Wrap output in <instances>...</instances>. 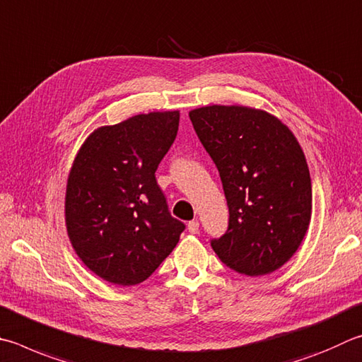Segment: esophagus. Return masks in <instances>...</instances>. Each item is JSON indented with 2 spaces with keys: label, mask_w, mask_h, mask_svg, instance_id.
<instances>
[{
  "label": "esophagus",
  "mask_w": 362,
  "mask_h": 362,
  "mask_svg": "<svg viewBox=\"0 0 362 362\" xmlns=\"http://www.w3.org/2000/svg\"><path fill=\"white\" fill-rule=\"evenodd\" d=\"M188 231L192 234L199 233V221L198 220H192L188 223Z\"/></svg>",
  "instance_id": "34e87169"
}]
</instances>
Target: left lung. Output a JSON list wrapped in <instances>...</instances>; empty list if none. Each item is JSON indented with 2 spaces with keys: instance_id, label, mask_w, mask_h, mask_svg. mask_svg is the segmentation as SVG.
I'll list each match as a JSON object with an SVG mask.
<instances>
[{
  "instance_id": "1",
  "label": "left lung",
  "mask_w": 362,
  "mask_h": 362,
  "mask_svg": "<svg viewBox=\"0 0 362 362\" xmlns=\"http://www.w3.org/2000/svg\"><path fill=\"white\" fill-rule=\"evenodd\" d=\"M189 120L220 173L229 209L212 239L229 269L258 277L277 271L310 225L312 180L304 152L277 117L244 106H206Z\"/></svg>"
}]
</instances>
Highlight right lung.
<instances>
[{
    "instance_id": "right-lung-1",
    "label": "right lung",
    "mask_w": 362,
    "mask_h": 362,
    "mask_svg": "<svg viewBox=\"0 0 362 362\" xmlns=\"http://www.w3.org/2000/svg\"><path fill=\"white\" fill-rule=\"evenodd\" d=\"M179 118V110L150 112L98 128L72 163L64 202L69 240L83 264L110 284L147 280L185 229L155 177Z\"/></svg>"
}]
</instances>
